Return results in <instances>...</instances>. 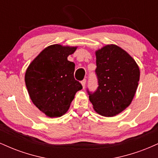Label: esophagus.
<instances>
[{
	"label": "esophagus",
	"mask_w": 158,
	"mask_h": 158,
	"mask_svg": "<svg viewBox=\"0 0 158 158\" xmlns=\"http://www.w3.org/2000/svg\"><path fill=\"white\" fill-rule=\"evenodd\" d=\"M81 85H82L83 89H85V85H86V79H83V80L81 81Z\"/></svg>",
	"instance_id": "1"
}]
</instances>
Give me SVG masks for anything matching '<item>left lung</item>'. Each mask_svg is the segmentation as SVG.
Instances as JSON below:
<instances>
[{"label": "left lung", "instance_id": "left-lung-1", "mask_svg": "<svg viewBox=\"0 0 158 158\" xmlns=\"http://www.w3.org/2000/svg\"><path fill=\"white\" fill-rule=\"evenodd\" d=\"M99 87L88 92L94 110L111 117L130 106L137 91L139 69L135 59L120 47L107 44L95 51Z\"/></svg>", "mask_w": 158, "mask_h": 158}]
</instances>
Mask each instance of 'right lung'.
<instances>
[{
	"instance_id": "obj_1",
	"label": "right lung",
	"mask_w": 158,
	"mask_h": 158,
	"mask_svg": "<svg viewBox=\"0 0 158 158\" xmlns=\"http://www.w3.org/2000/svg\"><path fill=\"white\" fill-rule=\"evenodd\" d=\"M77 48L50 45L27 68L24 80L29 96L47 117L56 118L66 114L76 93L82 88L74 79L75 64L68 60Z\"/></svg>"
}]
</instances>
